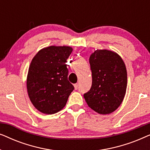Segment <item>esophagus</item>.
I'll list each match as a JSON object with an SVG mask.
<instances>
[{
	"instance_id": "obj_1",
	"label": "esophagus",
	"mask_w": 150,
	"mask_h": 150,
	"mask_svg": "<svg viewBox=\"0 0 150 150\" xmlns=\"http://www.w3.org/2000/svg\"><path fill=\"white\" fill-rule=\"evenodd\" d=\"M74 89L76 90H77L78 89H79V84H78V83L75 84V85H74Z\"/></svg>"
}]
</instances>
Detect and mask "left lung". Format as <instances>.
Segmentation results:
<instances>
[{"label":"left lung","instance_id":"obj_1","mask_svg":"<svg viewBox=\"0 0 150 150\" xmlns=\"http://www.w3.org/2000/svg\"><path fill=\"white\" fill-rule=\"evenodd\" d=\"M89 63L92 85L84 94L85 101L98 113H111L120 106L126 94L125 63L120 55L108 50H96L90 56Z\"/></svg>","mask_w":150,"mask_h":150}]
</instances>
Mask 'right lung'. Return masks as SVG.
I'll return each instance as SVG.
<instances>
[{"mask_svg":"<svg viewBox=\"0 0 150 150\" xmlns=\"http://www.w3.org/2000/svg\"><path fill=\"white\" fill-rule=\"evenodd\" d=\"M71 52L69 46H51L40 50L32 59L26 87L32 104L42 113L60 111L74 89L67 79L65 64Z\"/></svg>","mask_w":150,"mask_h":150,"instance_id":"obj_1","label":"right lung"}]
</instances>
